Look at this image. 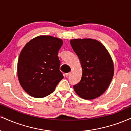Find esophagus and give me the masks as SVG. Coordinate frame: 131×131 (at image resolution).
<instances>
[{"mask_svg":"<svg viewBox=\"0 0 131 131\" xmlns=\"http://www.w3.org/2000/svg\"><path fill=\"white\" fill-rule=\"evenodd\" d=\"M70 74H71V73H66V74H65L66 77H68V76H70Z\"/></svg>","mask_w":131,"mask_h":131,"instance_id":"1","label":"esophagus"}]
</instances>
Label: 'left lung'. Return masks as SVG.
I'll return each instance as SVG.
<instances>
[{
    "instance_id": "8db88e82",
    "label": "left lung",
    "mask_w": 131,
    "mask_h": 131,
    "mask_svg": "<svg viewBox=\"0 0 131 131\" xmlns=\"http://www.w3.org/2000/svg\"><path fill=\"white\" fill-rule=\"evenodd\" d=\"M71 46L78 55L82 69L80 82L73 85L84 99L99 97L108 88L114 74L113 63L103 44L92 39H72Z\"/></svg>"
}]
</instances>
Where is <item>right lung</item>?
<instances>
[{"mask_svg":"<svg viewBox=\"0 0 131 131\" xmlns=\"http://www.w3.org/2000/svg\"><path fill=\"white\" fill-rule=\"evenodd\" d=\"M62 44L60 39L40 36L24 47L18 62V77L29 95L35 98L49 95L63 78L58 57Z\"/></svg>","mask_w":131,"mask_h":131,"instance_id":"add662e5","label":"right lung"}]
</instances>
